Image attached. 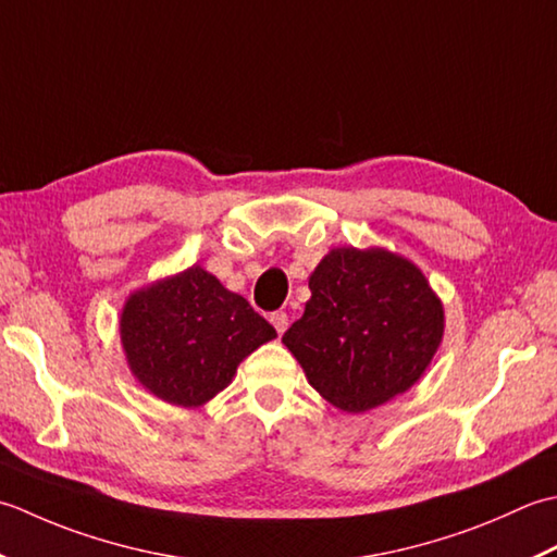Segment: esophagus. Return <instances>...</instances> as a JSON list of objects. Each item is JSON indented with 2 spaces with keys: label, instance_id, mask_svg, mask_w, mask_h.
Here are the masks:
<instances>
[{
  "label": "esophagus",
  "instance_id": "obj_1",
  "mask_svg": "<svg viewBox=\"0 0 557 557\" xmlns=\"http://www.w3.org/2000/svg\"><path fill=\"white\" fill-rule=\"evenodd\" d=\"M269 322L274 324V329H276L278 334H283V332H286V329H288V314H286V312H281V310H278V312H271Z\"/></svg>",
  "mask_w": 557,
  "mask_h": 557
}]
</instances>
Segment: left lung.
Segmentation results:
<instances>
[{
  "mask_svg": "<svg viewBox=\"0 0 557 557\" xmlns=\"http://www.w3.org/2000/svg\"><path fill=\"white\" fill-rule=\"evenodd\" d=\"M310 290L281 342L329 404L362 413L421 380L445 310L413 262L382 247H336L312 271Z\"/></svg>",
  "mask_w": 557,
  "mask_h": 557,
  "instance_id": "left-lung-1",
  "label": "left lung"
}]
</instances>
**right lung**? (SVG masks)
Segmentation results:
<instances>
[{"mask_svg":"<svg viewBox=\"0 0 557 557\" xmlns=\"http://www.w3.org/2000/svg\"><path fill=\"white\" fill-rule=\"evenodd\" d=\"M122 348L136 380L158 399L197 408L235 377L276 329L201 267L134 290L120 317Z\"/></svg>","mask_w":557,"mask_h":557,"instance_id":"right-lung-1","label":"right lung"}]
</instances>
